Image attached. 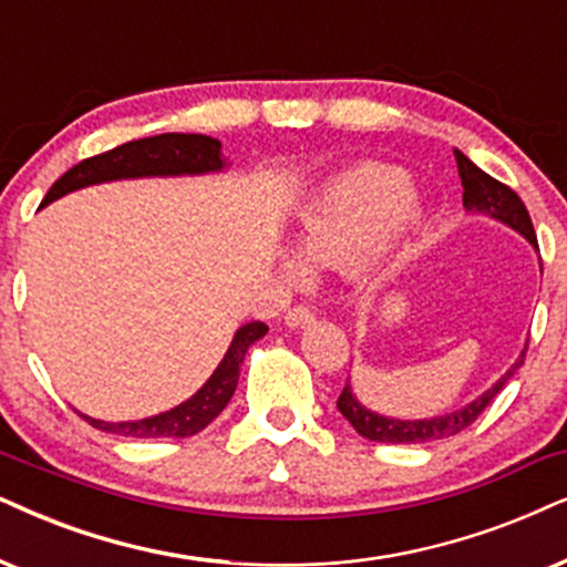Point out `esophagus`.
Returning <instances> with one entry per match:
<instances>
[{
    "label": "esophagus",
    "instance_id": "obj_1",
    "mask_svg": "<svg viewBox=\"0 0 567 567\" xmlns=\"http://www.w3.org/2000/svg\"><path fill=\"white\" fill-rule=\"evenodd\" d=\"M313 321V313L308 311L306 306H296V308H290L288 311V317H285V324H288L290 329H303V327H308Z\"/></svg>",
    "mask_w": 567,
    "mask_h": 567
}]
</instances>
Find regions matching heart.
Returning <instances> with one entry per match:
<instances>
[{"label": "heart", "mask_w": 567, "mask_h": 567, "mask_svg": "<svg viewBox=\"0 0 567 567\" xmlns=\"http://www.w3.org/2000/svg\"><path fill=\"white\" fill-rule=\"evenodd\" d=\"M413 177L382 162L355 164L300 204L292 250L306 267L358 269L369 282L390 275L429 227V212L413 200ZM296 277L298 264H282Z\"/></svg>", "instance_id": "b5f03b06"}]
</instances>
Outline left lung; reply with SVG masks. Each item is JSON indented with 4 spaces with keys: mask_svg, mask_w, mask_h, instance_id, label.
Returning a JSON list of instances; mask_svg holds the SVG:
<instances>
[{
    "mask_svg": "<svg viewBox=\"0 0 567 567\" xmlns=\"http://www.w3.org/2000/svg\"><path fill=\"white\" fill-rule=\"evenodd\" d=\"M457 172H461V185H463V206L468 214H478V217H489L499 225L511 227L513 233H518L520 238L528 240L536 254H539V243H536L532 217H528L523 200L507 188V185L497 183L494 177L486 175L484 169H478L474 162L468 159L463 152L453 148ZM542 269V259H539ZM528 346V342H526ZM526 346H523L520 355L515 358V363L505 371L503 377L494 382L489 390H484L482 395L457 408V411H447L432 419H395V415H384L379 411H371L355 398L350 379L342 390L340 400H337V411L348 419V424L355 429L363 440L371 442H390V444H415V442H434V440H447V436L461 434L463 429H468L474 421L482 415L486 405L497 398V392L503 390L507 379L523 367V355H526Z\"/></svg>",
    "mask_w": 567,
    "mask_h": 567,
    "instance_id": "left-lung-1",
    "label": "left lung"
}]
</instances>
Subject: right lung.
<instances>
[{
	"mask_svg": "<svg viewBox=\"0 0 567 567\" xmlns=\"http://www.w3.org/2000/svg\"><path fill=\"white\" fill-rule=\"evenodd\" d=\"M219 172H225V159H221V143L217 138L200 133H162L154 138L123 143L112 152L75 164L49 188L47 198L41 200V209L54 204L56 198L68 196V193L91 188V185L141 181V177H198L219 175ZM267 332L269 327L264 321L243 324L233 334L230 348L221 355L212 377L188 400L169 408V411L135 421H104L91 419L85 413L81 415L102 432L133 436V440H159V436L183 440V436L198 434L230 403L248 348Z\"/></svg>",
	"mask_w": 567,
	"mask_h": 567,
	"instance_id": "1",
	"label": "right lung"
}]
</instances>
